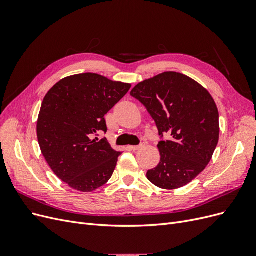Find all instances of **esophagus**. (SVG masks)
<instances>
[{"instance_id":"1","label":"esophagus","mask_w":256,"mask_h":256,"mask_svg":"<svg viewBox=\"0 0 256 256\" xmlns=\"http://www.w3.org/2000/svg\"><path fill=\"white\" fill-rule=\"evenodd\" d=\"M145 146V143H141L140 145H134V146H129L128 148L131 150H141Z\"/></svg>"}]
</instances>
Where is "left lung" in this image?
<instances>
[{"label": "left lung", "instance_id": "8db88e82", "mask_svg": "<svg viewBox=\"0 0 256 256\" xmlns=\"http://www.w3.org/2000/svg\"><path fill=\"white\" fill-rule=\"evenodd\" d=\"M130 95L148 111L159 131V164L147 180L166 190L184 187L203 172L219 141V112L202 85L180 72H166L136 84Z\"/></svg>", "mask_w": 256, "mask_h": 256}]
</instances>
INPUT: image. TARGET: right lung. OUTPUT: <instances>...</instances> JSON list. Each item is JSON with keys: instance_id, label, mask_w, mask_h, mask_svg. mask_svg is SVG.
Segmentation results:
<instances>
[{"instance_id": "obj_1", "label": "right lung", "mask_w": 256, "mask_h": 256, "mask_svg": "<svg viewBox=\"0 0 256 256\" xmlns=\"http://www.w3.org/2000/svg\"><path fill=\"white\" fill-rule=\"evenodd\" d=\"M131 84L97 74H79L58 81L44 96L37 120L42 154L60 180L92 192L110 180L120 152L106 138L104 115L125 96Z\"/></svg>"}]
</instances>
